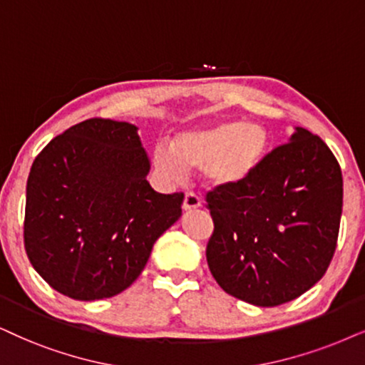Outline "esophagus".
Returning a JSON list of instances; mask_svg holds the SVG:
<instances>
[{"label":"esophagus","instance_id":"obj_1","mask_svg":"<svg viewBox=\"0 0 365 365\" xmlns=\"http://www.w3.org/2000/svg\"><path fill=\"white\" fill-rule=\"evenodd\" d=\"M200 207H202V200L195 195V193L192 192L185 193V198H183V210L192 212V210L200 209Z\"/></svg>","mask_w":365,"mask_h":365}]
</instances>
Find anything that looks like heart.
I'll return each mask as SVG.
<instances>
[{"mask_svg": "<svg viewBox=\"0 0 365 365\" xmlns=\"http://www.w3.org/2000/svg\"><path fill=\"white\" fill-rule=\"evenodd\" d=\"M269 148V135L261 124L222 121L178 133L172 150L156 145L155 168L170 182H182L185 172L204 168L212 188L241 185L256 173Z\"/></svg>", "mask_w": 365, "mask_h": 365, "instance_id": "obj_1", "label": "heart"}]
</instances>
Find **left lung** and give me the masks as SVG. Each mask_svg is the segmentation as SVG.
I'll return each instance as SVG.
<instances>
[{
	"instance_id": "left-lung-1",
	"label": "left lung",
	"mask_w": 365,
	"mask_h": 365,
	"mask_svg": "<svg viewBox=\"0 0 365 365\" xmlns=\"http://www.w3.org/2000/svg\"><path fill=\"white\" fill-rule=\"evenodd\" d=\"M339 161L320 138L294 128L241 185L214 188L210 273L225 293L256 307L292 302L322 279L342 217Z\"/></svg>"
}]
</instances>
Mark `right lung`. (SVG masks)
Listing matches in <instances>:
<instances>
[{"label":"right lung","mask_w":365,"mask_h":365,"mask_svg":"<svg viewBox=\"0 0 365 365\" xmlns=\"http://www.w3.org/2000/svg\"><path fill=\"white\" fill-rule=\"evenodd\" d=\"M135 124L87 119L40 151L26 182L25 249L58 293L110 298L135 283L161 234L182 215L183 193L163 195Z\"/></svg>","instance_id":"obj_1"}]
</instances>
